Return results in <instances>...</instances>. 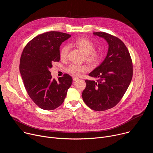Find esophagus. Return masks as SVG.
<instances>
[{
    "label": "esophagus",
    "instance_id": "1",
    "mask_svg": "<svg viewBox=\"0 0 153 153\" xmlns=\"http://www.w3.org/2000/svg\"><path fill=\"white\" fill-rule=\"evenodd\" d=\"M73 80H74V81H76V80H77V79H78V77L74 76V77H73Z\"/></svg>",
    "mask_w": 153,
    "mask_h": 153
}]
</instances>
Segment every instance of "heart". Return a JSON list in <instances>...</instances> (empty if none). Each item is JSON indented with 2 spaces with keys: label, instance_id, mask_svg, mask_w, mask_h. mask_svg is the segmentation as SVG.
<instances>
[{
  "label": "heart",
  "instance_id": "b5f03b06",
  "mask_svg": "<svg viewBox=\"0 0 153 153\" xmlns=\"http://www.w3.org/2000/svg\"><path fill=\"white\" fill-rule=\"evenodd\" d=\"M72 44L81 50L85 54L86 60L89 63L92 65L98 64L102 57V53L98 51L95 50L94 43L86 37H79L76 39ZM69 47L63 45L60 50L59 57L62 60H66L69 53ZM87 67L85 65H78L76 63H71L67 67V71L76 76H79L82 73L87 71Z\"/></svg>",
  "mask_w": 153,
  "mask_h": 153
}]
</instances>
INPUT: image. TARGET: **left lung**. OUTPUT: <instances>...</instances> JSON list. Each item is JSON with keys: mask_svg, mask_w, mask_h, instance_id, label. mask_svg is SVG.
<instances>
[{"mask_svg": "<svg viewBox=\"0 0 153 153\" xmlns=\"http://www.w3.org/2000/svg\"><path fill=\"white\" fill-rule=\"evenodd\" d=\"M93 34L107 41L108 51L103 62L89 74L97 80H85L82 96L87 106L101 111L113 108L121 100L133 77V62L120 39L105 32Z\"/></svg>", "mask_w": 153, "mask_h": 153, "instance_id": "8db88e82", "label": "left lung"}]
</instances>
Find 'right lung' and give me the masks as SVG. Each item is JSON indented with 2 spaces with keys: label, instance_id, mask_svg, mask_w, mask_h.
<instances>
[{
  "label": "right lung",
  "instance_id": "add662e5",
  "mask_svg": "<svg viewBox=\"0 0 153 153\" xmlns=\"http://www.w3.org/2000/svg\"><path fill=\"white\" fill-rule=\"evenodd\" d=\"M71 37L69 34L50 31L31 40L22 53L19 70L25 90L31 100L40 108L53 110L60 106L73 82L68 74L56 80L50 68L60 60L59 47Z\"/></svg>",
  "mask_w": 153,
  "mask_h": 153
}]
</instances>
